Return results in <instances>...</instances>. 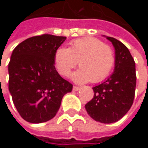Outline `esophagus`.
I'll list each match as a JSON object with an SVG mask.
<instances>
[{
    "mask_svg": "<svg viewBox=\"0 0 148 148\" xmlns=\"http://www.w3.org/2000/svg\"><path fill=\"white\" fill-rule=\"evenodd\" d=\"M79 89H80L79 86H74V87H73V90H74V91H79Z\"/></svg>",
    "mask_w": 148,
    "mask_h": 148,
    "instance_id": "obj_1",
    "label": "esophagus"
}]
</instances>
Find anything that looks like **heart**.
Returning a JSON list of instances; mask_svg holds the SVG:
<instances>
[{"label":"heart","mask_w":148,"mask_h":148,"mask_svg":"<svg viewBox=\"0 0 148 148\" xmlns=\"http://www.w3.org/2000/svg\"><path fill=\"white\" fill-rule=\"evenodd\" d=\"M115 62L113 49L91 37L75 39L68 49L59 48L54 55L55 67L63 77L69 76L78 63L80 69L72 75V79L78 83L103 81L111 73Z\"/></svg>","instance_id":"b5f03b06"}]
</instances>
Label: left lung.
I'll list each match as a JSON object with an SVG mask.
<instances>
[{"instance_id":"left-lung-1","label":"left lung","mask_w":148,"mask_h":148,"mask_svg":"<svg viewBox=\"0 0 148 148\" xmlns=\"http://www.w3.org/2000/svg\"><path fill=\"white\" fill-rule=\"evenodd\" d=\"M106 38L115 49L114 72L101 84L94 86V96L85 105L88 115L97 122L113 123L130 109L136 86L135 63L129 49L110 37Z\"/></svg>"}]
</instances>
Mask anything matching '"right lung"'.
I'll return each instance as SVG.
<instances>
[{
    "mask_svg": "<svg viewBox=\"0 0 148 148\" xmlns=\"http://www.w3.org/2000/svg\"><path fill=\"white\" fill-rule=\"evenodd\" d=\"M66 37L35 36L16 46L8 64V89L15 107L26 122L41 123L57 113L63 96L73 85L54 65L56 50Z\"/></svg>",
    "mask_w": 148,
    "mask_h": 148,
    "instance_id": "obj_1",
    "label": "right lung"
}]
</instances>
